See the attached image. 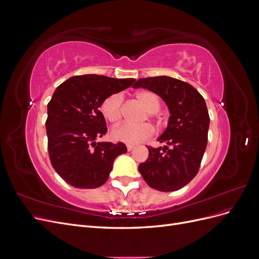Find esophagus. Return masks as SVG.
I'll list each match as a JSON object with an SVG mask.
<instances>
[{"mask_svg":"<svg viewBox=\"0 0 259 259\" xmlns=\"http://www.w3.org/2000/svg\"><path fill=\"white\" fill-rule=\"evenodd\" d=\"M126 147H127V150H128V151H132V150H133V149H134V148H135V145H132V144H127V145H126Z\"/></svg>","mask_w":259,"mask_h":259,"instance_id":"34e87169","label":"esophagus"}]
</instances>
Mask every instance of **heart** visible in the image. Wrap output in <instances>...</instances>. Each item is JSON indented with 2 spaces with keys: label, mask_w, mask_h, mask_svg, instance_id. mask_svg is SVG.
<instances>
[{
  "label": "heart",
  "mask_w": 259,
  "mask_h": 259,
  "mask_svg": "<svg viewBox=\"0 0 259 259\" xmlns=\"http://www.w3.org/2000/svg\"><path fill=\"white\" fill-rule=\"evenodd\" d=\"M136 98L150 115H153L160 108V99L154 93L143 91L136 94ZM123 95L121 93H114L104 99L100 106V110L105 119L111 123L120 120L122 112ZM152 125L149 123L131 124L121 123L112 131V137L126 144H137L153 134Z\"/></svg>",
  "instance_id": "1"
}]
</instances>
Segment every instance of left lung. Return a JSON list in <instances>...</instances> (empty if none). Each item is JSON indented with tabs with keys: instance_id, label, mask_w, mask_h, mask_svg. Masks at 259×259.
<instances>
[{
	"instance_id": "8db88e82",
	"label": "left lung",
	"mask_w": 259,
	"mask_h": 259,
	"mask_svg": "<svg viewBox=\"0 0 259 259\" xmlns=\"http://www.w3.org/2000/svg\"><path fill=\"white\" fill-rule=\"evenodd\" d=\"M133 88L156 94L170 114L158 142L171 149L148 147L149 156L139 164V173L153 189L178 190L197 175L206 149L209 115L205 100L190 84L166 75L139 79Z\"/></svg>"
}]
</instances>
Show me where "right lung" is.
<instances>
[{"label":"right lung","mask_w":259,"mask_h":259,"mask_svg":"<svg viewBox=\"0 0 259 259\" xmlns=\"http://www.w3.org/2000/svg\"><path fill=\"white\" fill-rule=\"evenodd\" d=\"M135 79L105 75L72 76L55 90L48 105L46 134L52 165L75 188L94 189L104 185L116 156L126 153L123 143H96L107 133L99 108L104 99L128 89Z\"/></svg>","instance_id":"obj_1"}]
</instances>
